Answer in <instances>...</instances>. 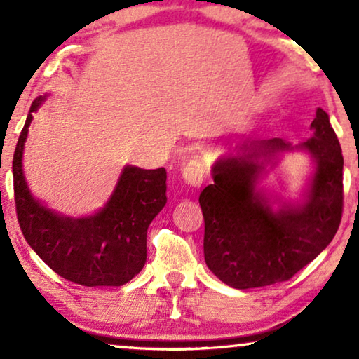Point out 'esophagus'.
I'll return each instance as SVG.
<instances>
[{"instance_id":"esophagus-1","label":"esophagus","mask_w":359,"mask_h":359,"mask_svg":"<svg viewBox=\"0 0 359 359\" xmlns=\"http://www.w3.org/2000/svg\"><path fill=\"white\" fill-rule=\"evenodd\" d=\"M181 176H183L184 183L189 186V188H199L203 184L204 180V168L199 161L191 160L184 165L183 171H181Z\"/></svg>"}]
</instances>
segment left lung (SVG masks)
Here are the masks:
<instances>
[{
  "label": "left lung",
  "mask_w": 359,
  "mask_h": 359,
  "mask_svg": "<svg viewBox=\"0 0 359 359\" xmlns=\"http://www.w3.org/2000/svg\"><path fill=\"white\" fill-rule=\"evenodd\" d=\"M311 139L245 140L214 161V183L199 194L204 215V259L235 289L291 279L335 237L343 208V155L330 117L318 107ZM301 151L311 175L296 200L262 181L284 154Z\"/></svg>",
  "instance_id": "obj_1"
}]
</instances>
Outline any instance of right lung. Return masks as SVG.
<instances>
[{
    "instance_id": "1",
    "label": "right lung",
    "mask_w": 359,
    "mask_h": 359,
    "mask_svg": "<svg viewBox=\"0 0 359 359\" xmlns=\"http://www.w3.org/2000/svg\"><path fill=\"white\" fill-rule=\"evenodd\" d=\"M48 93L34 100L13 158L14 199L24 238L47 266L80 286H122L147 262V230L166 204V170L122 168L114 191L96 212L73 217L47 208L32 194L22 168L32 112Z\"/></svg>"
}]
</instances>
